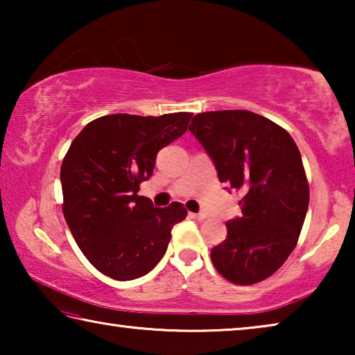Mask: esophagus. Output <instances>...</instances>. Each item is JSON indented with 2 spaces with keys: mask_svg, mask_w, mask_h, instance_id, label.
Here are the masks:
<instances>
[{
  "mask_svg": "<svg viewBox=\"0 0 355 355\" xmlns=\"http://www.w3.org/2000/svg\"><path fill=\"white\" fill-rule=\"evenodd\" d=\"M189 218L197 219V220H203L207 218V214L205 213H189Z\"/></svg>",
  "mask_w": 355,
  "mask_h": 355,
  "instance_id": "esophagus-1",
  "label": "esophagus"
}]
</instances>
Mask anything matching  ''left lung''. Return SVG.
Wrapping results in <instances>:
<instances>
[{
	"mask_svg": "<svg viewBox=\"0 0 355 355\" xmlns=\"http://www.w3.org/2000/svg\"><path fill=\"white\" fill-rule=\"evenodd\" d=\"M189 131L213 159L220 183L243 192V216L227 220L211 250L220 275L254 285L272 275L297 244L310 191L300 152L288 131L260 114H196Z\"/></svg>",
	"mask_w": 355,
	"mask_h": 355,
	"instance_id": "1",
	"label": "left lung"
}]
</instances>
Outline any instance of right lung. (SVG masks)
<instances>
[{"instance_id": "right-lung-1", "label": "right lung", "mask_w": 355, "mask_h": 355, "mask_svg": "<svg viewBox=\"0 0 355 355\" xmlns=\"http://www.w3.org/2000/svg\"><path fill=\"white\" fill-rule=\"evenodd\" d=\"M191 117L111 114L71 142L61 166L64 218L78 248L107 277L133 280L152 271L172 227L188 214L182 203L156 208L137 192L153 173L156 153L184 133Z\"/></svg>"}]
</instances>
